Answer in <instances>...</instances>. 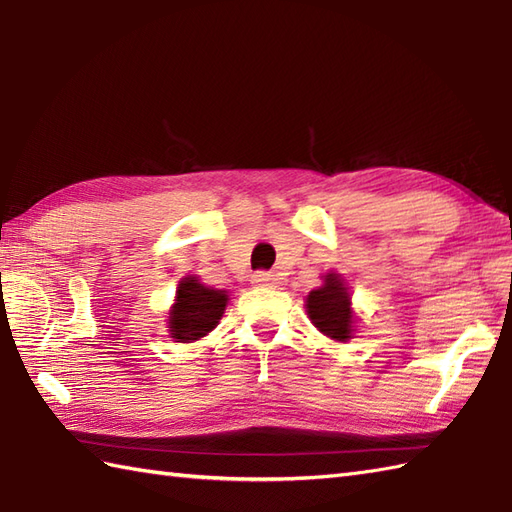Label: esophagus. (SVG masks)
Returning a JSON list of instances; mask_svg holds the SVG:
<instances>
[{
  "label": "esophagus",
  "instance_id": "esophagus-1",
  "mask_svg": "<svg viewBox=\"0 0 512 512\" xmlns=\"http://www.w3.org/2000/svg\"><path fill=\"white\" fill-rule=\"evenodd\" d=\"M252 282L260 289H271V287H276V276L267 274V271H258V274H254Z\"/></svg>",
  "mask_w": 512,
  "mask_h": 512
}]
</instances>
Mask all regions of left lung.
Segmentation results:
<instances>
[{
  "label": "left lung",
  "instance_id": "obj_1",
  "mask_svg": "<svg viewBox=\"0 0 512 512\" xmlns=\"http://www.w3.org/2000/svg\"><path fill=\"white\" fill-rule=\"evenodd\" d=\"M304 309L317 331L333 342L346 344L355 337L359 317L352 309L346 280L337 271H326L322 276V287L306 295Z\"/></svg>",
  "mask_w": 512,
  "mask_h": 512
}]
</instances>
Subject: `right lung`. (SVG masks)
I'll list each match as a JSON object with an SVG mask.
<instances>
[{"label": "right lung", "mask_w": 512, "mask_h": 512, "mask_svg": "<svg viewBox=\"0 0 512 512\" xmlns=\"http://www.w3.org/2000/svg\"><path fill=\"white\" fill-rule=\"evenodd\" d=\"M230 302V293L203 285L197 276H184L175 291V302L168 309L166 331L173 342L192 344L219 326Z\"/></svg>", "instance_id": "1"}]
</instances>
